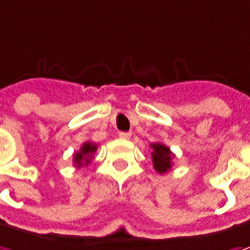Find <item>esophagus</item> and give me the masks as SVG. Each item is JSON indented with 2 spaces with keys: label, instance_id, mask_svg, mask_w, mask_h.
Instances as JSON below:
<instances>
[{
  "label": "esophagus",
  "instance_id": "esophagus-1",
  "mask_svg": "<svg viewBox=\"0 0 250 250\" xmlns=\"http://www.w3.org/2000/svg\"><path fill=\"white\" fill-rule=\"evenodd\" d=\"M119 137L122 138V140H130V137H131V133H127V131H122Z\"/></svg>",
  "mask_w": 250,
  "mask_h": 250
}]
</instances>
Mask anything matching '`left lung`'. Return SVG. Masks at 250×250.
Wrapping results in <instances>:
<instances>
[{"label": "left lung", "instance_id": "left-lung-1", "mask_svg": "<svg viewBox=\"0 0 250 250\" xmlns=\"http://www.w3.org/2000/svg\"><path fill=\"white\" fill-rule=\"evenodd\" d=\"M152 148V164H154V169L157 170L158 173L164 175L167 173L169 169L172 168V158L173 154L170 152L168 146L161 144V143H155L151 144Z\"/></svg>", "mask_w": 250, "mask_h": 250}]
</instances>
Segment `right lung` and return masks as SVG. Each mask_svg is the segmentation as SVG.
Wrapping results in <instances>:
<instances>
[{
    "label": "right lung",
    "instance_id": "obj_1",
    "mask_svg": "<svg viewBox=\"0 0 250 250\" xmlns=\"http://www.w3.org/2000/svg\"><path fill=\"white\" fill-rule=\"evenodd\" d=\"M98 149V146L93 144V143H83L81 146V149L74 155V164L77 168H81V167H85L91 162L92 159V155L95 154V151Z\"/></svg>",
    "mask_w": 250,
    "mask_h": 250
}]
</instances>
